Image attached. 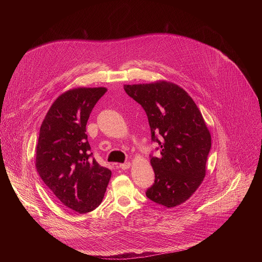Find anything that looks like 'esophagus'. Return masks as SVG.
Returning <instances> with one entry per match:
<instances>
[{
	"label": "esophagus",
	"mask_w": 262,
	"mask_h": 262,
	"mask_svg": "<svg viewBox=\"0 0 262 262\" xmlns=\"http://www.w3.org/2000/svg\"><path fill=\"white\" fill-rule=\"evenodd\" d=\"M129 167H130V163H129V162L124 163V164H120V165H119V168H120V169H122V170H127Z\"/></svg>",
	"instance_id": "34e87169"
}]
</instances>
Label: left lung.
<instances>
[{"label": "left lung", "instance_id": "8db88e82", "mask_svg": "<svg viewBox=\"0 0 262 262\" xmlns=\"http://www.w3.org/2000/svg\"><path fill=\"white\" fill-rule=\"evenodd\" d=\"M124 90L146 112L151 141L160 147L159 157L150 156L156 179L146 196L168 208L177 206L205 176L211 137L202 114L192 97L170 82L124 85Z\"/></svg>", "mask_w": 262, "mask_h": 262}]
</instances>
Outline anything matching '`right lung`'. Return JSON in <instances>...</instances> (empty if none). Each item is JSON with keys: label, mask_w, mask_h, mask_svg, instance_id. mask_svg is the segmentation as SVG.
Masks as SVG:
<instances>
[{"label": "right lung", "mask_w": 262, "mask_h": 262, "mask_svg": "<svg viewBox=\"0 0 262 262\" xmlns=\"http://www.w3.org/2000/svg\"><path fill=\"white\" fill-rule=\"evenodd\" d=\"M103 87L76 88L50 107L36 146V169L62 206L86 213L102 201L111 171L93 158L86 134L91 112Z\"/></svg>", "instance_id": "1"}]
</instances>
